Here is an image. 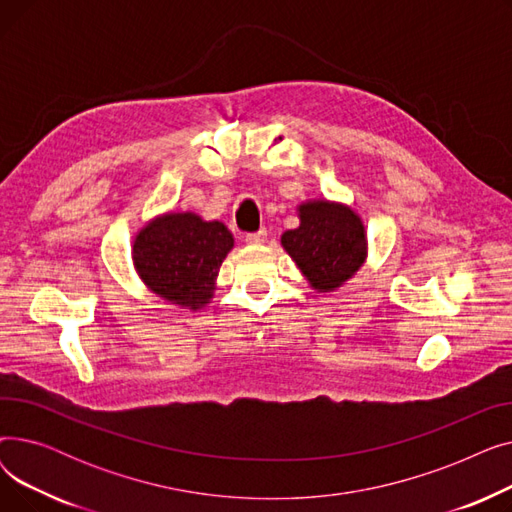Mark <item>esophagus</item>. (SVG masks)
I'll return each mask as SVG.
<instances>
[{
    "mask_svg": "<svg viewBox=\"0 0 512 512\" xmlns=\"http://www.w3.org/2000/svg\"><path fill=\"white\" fill-rule=\"evenodd\" d=\"M265 240H267V230H265V228H261L259 232H253V234H247V236H245L247 245H263Z\"/></svg>",
    "mask_w": 512,
    "mask_h": 512,
    "instance_id": "1",
    "label": "esophagus"
}]
</instances>
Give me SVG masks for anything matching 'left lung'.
I'll list each match as a JSON object with an SVG mask.
<instances>
[{"instance_id": "left-lung-1", "label": "left lung", "mask_w": 512, "mask_h": 512, "mask_svg": "<svg viewBox=\"0 0 512 512\" xmlns=\"http://www.w3.org/2000/svg\"><path fill=\"white\" fill-rule=\"evenodd\" d=\"M297 213L301 224L282 234V247L313 290L334 292L367 259L363 220L353 207L328 199L305 201Z\"/></svg>"}]
</instances>
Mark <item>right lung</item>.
<instances>
[{
	"label": "right lung",
	"mask_w": 512,
	"mask_h": 512,
	"mask_svg": "<svg viewBox=\"0 0 512 512\" xmlns=\"http://www.w3.org/2000/svg\"><path fill=\"white\" fill-rule=\"evenodd\" d=\"M234 247L232 232L193 211H168L149 220L132 240V265L164 301L199 311L211 299L220 265Z\"/></svg>",
	"instance_id": "obj_1"
}]
</instances>
